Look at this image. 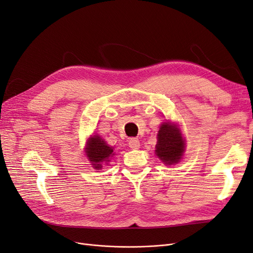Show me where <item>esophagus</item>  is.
Returning a JSON list of instances; mask_svg holds the SVG:
<instances>
[{"instance_id": "1", "label": "esophagus", "mask_w": 253, "mask_h": 253, "mask_svg": "<svg viewBox=\"0 0 253 253\" xmlns=\"http://www.w3.org/2000/svg\"><path fill=\"white\" fill-rule=\"evenodd\" d=\"M128 145H129V147L131 148V149H138L139 148V146H141V144H139V141L137 138H134V137H132V138H130L129 139V142H128Z\"/></svg>"}]
</instances>
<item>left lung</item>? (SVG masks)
<instances>
[{"label": "left lung", "mask_w": 253, "mask_h": 253, "mask_svg": "<svg viewBox=\"0 0 253 253\" xmlns=\"http://www.w3.org/2000/svg\"><path fill=\"white\" fill-rule=\"evenodd\" d=\"M184 151V143L178 128L169 122L164 123L157 134L156 155L166 165L178 163Z\"/></svg>", "instance_id": "left-lung-1"}]
</instances>
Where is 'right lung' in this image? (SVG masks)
Segmentation results:
<instances>
[{
  "label": "right lung",
  "mask_w": 253,
  "mask_h": 253,
  "mask_svg": "<svg viewBox=\"0 0 253 253\" xmlns=\"http://www.w3.org/2000/svg\"><path fill=\"white\" fill-rule=\"evenodd\" d=\"M86 155L95 166L93 168L99 170L102 168L101 163L108 162V158L114 155V149L109 147L100 136L93 135L87 143Z\"/></svg>",
  "instance_id": "right-lung-1"
}]
</instances>
